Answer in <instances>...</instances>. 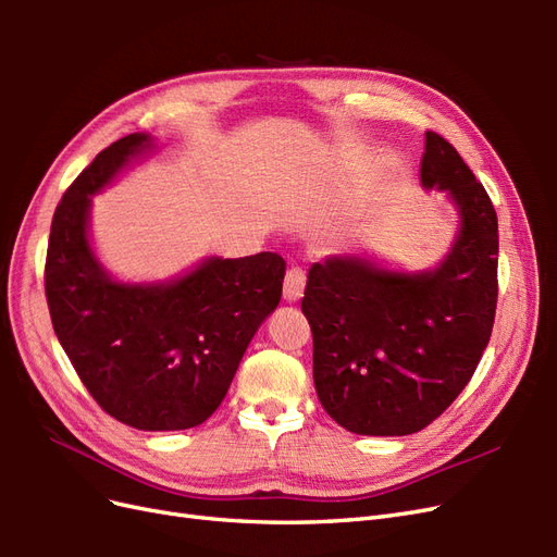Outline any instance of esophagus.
I'll use <instances>...</instances> for the list:
<instances>
[{
    "mask_svg": "<svg viewBox=\"0 0 557 557\" xmlns=\"http://www.w3.org/2000/svg\"><path fill=\"white\" fill-rule=\"evenodd\" d=\"M305 285H307L305 272H301L299 267H290L288 274H285V281H283V299L297 301L301 295H305Z\"/></svg>",
    "mask_w": 557,
    "mask_h": 557,
    "instance_id": "obj_1",
    "label": "esophagus"
}]
</instances>
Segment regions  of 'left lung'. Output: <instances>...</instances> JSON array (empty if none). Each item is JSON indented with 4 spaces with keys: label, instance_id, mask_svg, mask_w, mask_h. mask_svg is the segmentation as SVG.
Masks as SVG:
<instances>
[{
    "label": "left lung",
    "instance_id": "obj_1",
    "mask_svg": "<svg viewBox=\"0 0 557 557\" xmlns=\"http://www.w3.org/2000/svg\"><path fill=\"white\" fill-rule=\"evenodd\" d=\"M420 185L440 190L458 232L432 269L336 252L309 269L301 299L323 409L352 434L428 428L462 393L491 342L497 307V213L465 160L425 132Z\"/></svg>",
    "mask_w": 557,
    "mask_h": 557
}]
</instances>
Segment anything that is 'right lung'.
<instances>
[{"label": "right lung", "instance_id": "obj_1", "mask_svg": "<svg viewBox=\"0 0 557 557\" xmlns=\"http://www.w3.org/2000/svg\"><path fill=\"white\" fill-rule=\"evenodd\" d=\"M158 141L134 132L113 141L55 209L46 256L50 320L95 401L144 432L195 428L221 407L262 320L281 301L276 252L209 256L166 281H121L99 260L92 197Z\"/></svg>", "mask_w": 557, "mask_h": 557}]
</instances>
